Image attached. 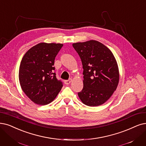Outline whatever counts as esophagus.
I'll return each mask as SVG.
<instances>
[{"label": "esophagus", "mask_w": 146, "mask_h": 146, "mask_svg": "<svg viewBox=\"0 0 146 146\" xmlns=\"http://www.w3.org/2000/svg\"><path fill=\"white\" fill-rule=\"evenodd\" d=\"M71 81H72V79H71V78H70V79H69L68 80H65V81H64V82H65V84L68 85V84H69L71 83Z\"/></svg>", "instance_id": "34e87169"}]
</instances>
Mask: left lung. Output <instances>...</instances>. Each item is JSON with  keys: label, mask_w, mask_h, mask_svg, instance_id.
<instances>
[{"label": "left lung", "mask_w": 146, "mask_h": 146, "mask_svg": "<svg viewBox=\"0 0 146 146\" xmlns=\"http://www.w3.org/2000/svg\"><path fill=\"white\" fill-rule=\"evenodd\" d=\"M83 68V89L78 95L84 104H104L116 90L119 81L117 61L110 50L95 40L72 44Z\"/></svg>", "instance_id": "1"}]
</instances>
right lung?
<instances>
[{"label": "right lung", "mask_w": 146, "mask_h": 146, "mask_svg": "<svg viewBox=\"0 0 146 146\" xmlns=\"http://www.w3.org/2000/svg\"><path fill=\"white\" fill-rule=\"evenodd\" d=\"M62 44L41 42L29 49L19 68V81L26 96L38 105L48 104L61 90L62 83L54 72L55 57Z\"/></svg>", "instance_id": "obj_1"}]
</instances>
